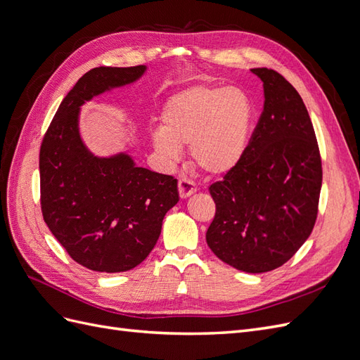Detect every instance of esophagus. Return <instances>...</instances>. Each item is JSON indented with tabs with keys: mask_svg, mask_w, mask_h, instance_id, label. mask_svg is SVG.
<instances>
[{
	"mask_svg": "<svg viewBox=\"0 0 360 360\" xmlns=\"http://www.w3.org/2000/svg\"><path fill=\"white\" fill-rule=\"evenodd\" d=\"M193 192H197V186H195V183L186 177H181L179 180V193L181 198H188Z\"/></svg>",
	"mask_w": 360,
	"mask_h": 360,
	"instance_id": "34e87169",
	"label": "esophagus"
}]
</instances>
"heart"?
<instances>
[{
    "instance_id": "1",
    "label": "heart",
    "mask_w": 360,
    "mask_h": 360,
    "mask_svg": "<svg viewBox=\"0 0 360 360\" xmlns=\"http://www.w3.org/2000/svg\"><path fill=\"white\" fill-rule=\"evenodd\" d=\"M254 108L240 89L191 86L172 96L162 112V127L151 134L153 146L169 162L191 144L195 165L221 176L240 162L248 144Z\"/></svg>"
}]
</instances>
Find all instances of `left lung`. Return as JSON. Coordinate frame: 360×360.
<instances>
[{"label":"left lung","instance_id":"obj_1","mask_svg":"<svg viewBox=\"0 0 360 360\" xmlns=\"http://www.w3.org/2000/svg\"><path fill=\"white\" fill-rule=\"evenodd\" d=\"M252 72L264 110L240 162L210 184L216 213L205 240L224 263L248 274L285 264L317 221L321 156L300 94L274 69Z\"/></svg>","mask_w":360,"mask_h":360}]
</instances>
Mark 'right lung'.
<instances>
[{
  "label": "right lung",
  "mask_w": 360,
  "mask_h": 360,
  "mask_svg": "<svg viewBox=\"0 0 360 360\" xmlns=\"http://www.w3.org/2000/svg\"><path fill=\"white\" fill-rule=\"evenodd\" d=\"M146 66L94 68L64 97L39 156L41 214L76 263L117 274L136 267L155 248L167 212L179 201L177 180L135 167L127 155L101 159L78 132L79 106L136 81Z\"/></svg>",
  "instance_id": "obj_1"
}]
</instances>
